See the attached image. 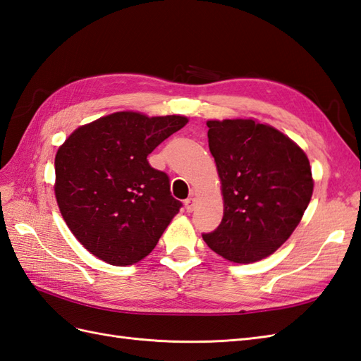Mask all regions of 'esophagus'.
I'll use <instances>...</instances> for the list:
<instances>
[{
	"label": "esophagus",
	"instance_id": "esophagus-1",
	"mask_svg": "<svg viewBox=\"0 0 361 361\" xmlns=\"http://www.w3.org/2000/svg\"><path fill=\"white\" fill-rule=\"evenodd\" d=\"M184 207H186V211L188 212H192L195 209V198H188V200H184Z\"/></svg>",
	"mask_w": 361,
	"mask_h": 361
}]
</instances>
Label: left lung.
<instances>
[{
  "label": "left lung",
  "mask_w": 361,
  "mask_h": 361,
  "mask_svg": "<svg viewBox=\"0 0 361 361\" xmlns=\"http://www.w3.org/2000/svg\"><path fill=\"white\" fill-rule=\"evenodd\" d=\"M207 128L224 214L219 228L203 233V240L229 262H258L274 254L298 226L314 190L311 164L272 126L214 120Z\"/></svg>",
  "instance_id": "obj_1"
}]
</instances>
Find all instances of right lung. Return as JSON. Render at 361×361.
Wrapping results in <instances>:
<instances>
[{
	"mask_svg": "<svg viewBox=\"0 0 361 361\" xmlns=\"http://www.w3.org/2000/svg\"><path fill=\"white\" fill-rule=\"evenodd\" d=\"M186 123L180 115L116 112L81 126L58 149L56 203L90 254L129 266L152 252L183 204L147 155Z\"/></svg>",
	"mask_w": 361,
	"mask_h": 361,
	"instance_id": "1",
	"label": "right lung"
}]
</instances>
